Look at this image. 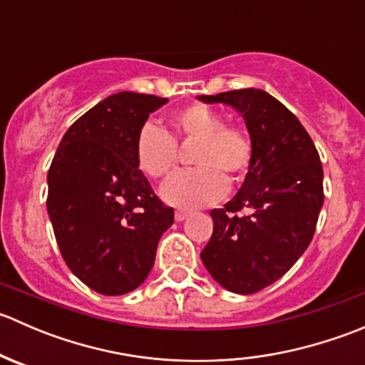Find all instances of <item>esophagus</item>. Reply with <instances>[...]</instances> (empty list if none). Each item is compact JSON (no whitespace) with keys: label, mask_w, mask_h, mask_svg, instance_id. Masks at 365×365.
I'll return each instance as SVG.
<instances>
[{"label":"esophagus","mask_w":365,"mask_h":365,"mask_svg":"<svg viewBox=\"0 0 365 365\" xmlns=\"http://www.w3.org/2000/svg\"><path fill=\"white\" fill-rule=\"evenodd\" d=\"M187 217H189V212H183V210H176V212H175V219L178 220V222L185 220Z\"/></svg>","instance_id":"obj_1"}]
</instances>
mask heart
Wrapping results in <instances>:
<instances>
[{"instance_id": "obj_1", "label": "heart", "mask_w": 365, "mask_h": 365, "mask_svg": "<svg viewBox=\"0 0 365 365\" xmlns=\"http://www.w3.org/2000/svg\"><path fill=\"white\" fill-rule=\"evenodd\" d=\"M173 138L155 125H145L135 139V162L150 178H165L176 164V141H197L192 152L194 169L178 171L162 185V200L171 206L192 210L212 205L226 194L227 179L238 183L254 160L251 134L226 125L215 109L187 106L173 114Z\"/></svg>"}]
</instances>
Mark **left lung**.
<instances>
[{"mask_svg":"<svg viewBox=\"0 0 365 365\" xmlns=\"http://www.w3.org/2000/svg\"><path fill=\"white\" fill-rule=\"evenodd\" d=\"M244 116L254 160L240 190L210 212L213 233L201 261L227 292L251 295L281 279L309 247L323 205L318 150L298 118L256 88L200 95Z\"/></svg>","mask_w":365,"mask_h":365,"instance_id":"left-lung-1","label":"left lung"}]
</instances>
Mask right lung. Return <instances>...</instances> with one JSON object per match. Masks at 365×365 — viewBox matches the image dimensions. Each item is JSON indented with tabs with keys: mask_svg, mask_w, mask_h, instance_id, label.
Instances as JSON below:
<instances>
[{
	"mask_svg": "<svg viewBox=\"0 0 365 365\" xmlns=\"http://www.w3.org/2000/svg\"><path fill=\"white\" fill-rule=\"evenodd\" d=\"M168 98L120 91L65 132L47 175V212L67 267L102 295L145 282L175 220L135 162V139Z\"/></svg>",
	"mask_w": 365,
	"mask_h": 365,
	"instance_id": "add662e5",
	"label": "right lung"
}]
</instances>
